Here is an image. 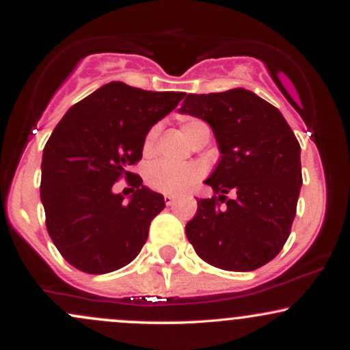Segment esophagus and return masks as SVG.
I'll return each mask as SVG.
<instances>
[{"label":"esophagus","instance_id":"esophagus-1","mask_svg":"<svg viewBox=\"0 0 350 350\" xmlns=\"http://www.w3.org/2000/svg\"><path fill=\"white\" fill-rule=\"evenodd\" d=\"M174 200H176L174 194H164V202H166V206H172Z\"/></svg>","mask_w":350,"mask_h":350}]
</instances>
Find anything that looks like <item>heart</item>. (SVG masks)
<instances>
[{"instance_id":"1","label":"heart","mask_w":350,"mask_h":350,"mask_svg":"<svg viewBox=\"0 0 350 350\" xmlns=\"http://www.w3.org/2000/svg\"><path fill=\"white\" fill-rule=\"evenodd\" d=\"M180 130L187 136L191 143L204 131L208 130L207 123L194 116H183L180 118ZM156 136H158V126H151L148 130L143 142V152L150 154L154 146ZM204 176V167L198 163H172L167 159H159L150 164L146 171V184L154 191L166 192V194H178V192L186 191L192 184Z\"/></svg>"}]
</instances>
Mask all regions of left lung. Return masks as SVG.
I'll list each match as a JSON object with an SVG mask.
<instances>
[{
	"instance_id": "obj_1",
	"label": "left lung",
	"mask_w": 350,
	"mask_h": 350,
	"mask_svg": "<svg viewBox=\"0 0 350 350\" xmlns=\"http://www.w3.org/2000/svg\"><path fill=\"white\" fill-rule=\"evenodd\" d=\"M183 98L180 111L211 124L222 152L206 180L217 196L198 199L187 240L212 267L256 270L290 237L303 184L298 139L278 108L245 88Z\"/></svg>"
}]
</instances>
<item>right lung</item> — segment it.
Wrapping results in <instances>:
<instances>
[{
    "label": "right lung",
    "instance_id": "add662e5",
    "mask_svg": "<svg viewBox=\"0 0 350 350\" xmlns=\"http://www.w3.org/2000/svg\"><path fill=\"white\" fill-rule=\"evenodd\" d=\"M183 92H148L110 82L64 115L44 146L41 200L46 227L72 267L103 275L133 262L163 194L130 172L143 156L148 130L183 100ZM127 179L134 196L123 203L111 187Z\"/></svg>",
    "mask_w": 350,
    "mask_h": 350
}]
</instances>
